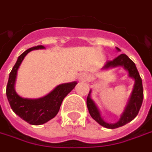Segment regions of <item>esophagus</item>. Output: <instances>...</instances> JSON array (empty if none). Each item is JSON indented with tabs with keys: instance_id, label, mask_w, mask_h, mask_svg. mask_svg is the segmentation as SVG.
I'll list each match as a JSON object with an SVG mask.
<instances>
[{
	"instance_id": "1",
	"label": "esophagus",
	"mask_w": 152,
	"mask_h": 152,
	"mask_svg": "<svg viewBox=\"0 0 152 152\" xmlns=\"http://www.w3.org/2000/svg\"><path fill=\"white\" fill-rule=\"evenodd\" d=\"M79 79L82 80V81H88L89 79L88 74H87V73H83V74H81L80 76H79Z\"/></svg>"
}]
</instances>
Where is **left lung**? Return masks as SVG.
Here are the masks:
<instances>
[{
    "label": "left lung",
    "mask_w": 152,
    "mask_h": 152,
    "mask_svg": "<svg viewBox=\"0 0 152 152\" xmlns=\"http://www.w3.org/2000/svg\"><path fill=\"white\" fill-rule=\"evenodd\" d=\"M116 49L120 51L119 48H116ZM116 66H122L125 69L129 71V75L130 77L134 79V87L132 92V95L129 100V104L124 110L123 114L121 116L120 120L116 123H107L102 119L100 113L96 106L95 103L93 101V99L90 98V92L87 98V106L90 115L95 120L96 122L101 126L107 128V129H114L119 127H122L123 125L129 123L132 120H134L138 115L140 109L141 107L143 102V85H142L141 77L140 76V73L136 68L135 64L134 63L126 54L122 53L120 55L115 58L113 60H108L105 65L104 66V69H108L110 67H116Z\"/></svg>",
    "instance_id": "left-lung-1"
}]
</instances>
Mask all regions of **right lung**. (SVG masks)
<instances>
[{"label": "right lung", "instance_id": "add662e5", "mask_svg": "<svg viewBox=\"0 0 152 152\" xmlns=\"http://www.w3.org/2000/svg\"><path fill=\"white\" fill-rule=\"evenodd\" d=\"M42 48H44L43 46L33 47L23 52L18 58L16 64L11 70L6 91L12 110L19 117L32 125H41L53 118L59 110L64 98L75 88L77 83L74 82L58 85L49 94L37 99H23L18 95L14 89L18 69L28 53L32 50Z\"/></svg>", "mask_w": 152, "mask_h": 152}]
</instances>
